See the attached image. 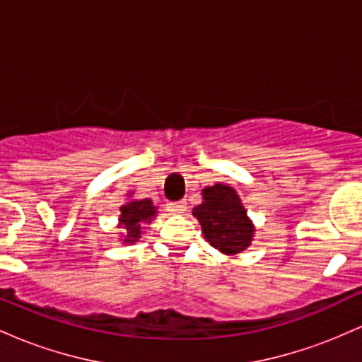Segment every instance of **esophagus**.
Listing matches in <instances>:
<instances>
[{"label": "esophagus", "instance_id": "34e87169", "mask_svg": "<svg viewBox=\"0 0 362 362\" xmlns=\"http://www.w3.org/2000/svg\"><path fill=\"white\" fill-rule=\"evenodd\" d=\"M187 202L185 201H177V202H170L168 209L173 211V213H180V211H185Z\"/></svg>", "mask_w": 362, "mask_h": 362}]
</instances>
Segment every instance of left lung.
Segmentation results:
<instances>
[{
  "instance_id": "1",
  "label": "left lung",
  "mask_w": 362,
  "mask_h": 362,
  "mask_svg": "<svg viewBox=\"0 0 362 362\" xmlns=\"http://www.w3.org/2000/svg\"><path fill=\"white\" fill-rule=\"evenodd\" d=\"M204 202L192 214L201 223L206 240L223 253H240L248 247L253 226L240 197L231 187L216 184L202 190Z\"/></svg>"
}]
</instances>
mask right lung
Here are the masks:
<instances>
[{"label":"right lung","mask_w":362,"mask_h":362,"mask_svg":"<svg viewBox=\"0 0 362 362\" xmlns=\"http://www.w3.org/2000/svg\"><path fill=\"white\" fill-rule=\"evenodd\" d=\"M120 223L126 228V238L124 242L134 243L141 236V223L149 221L153 216L156 214L155 206L149 199H143V201L129 202V204L120 207Z\"/></svg>","instance_id":"add662e5"}]
</instances>
